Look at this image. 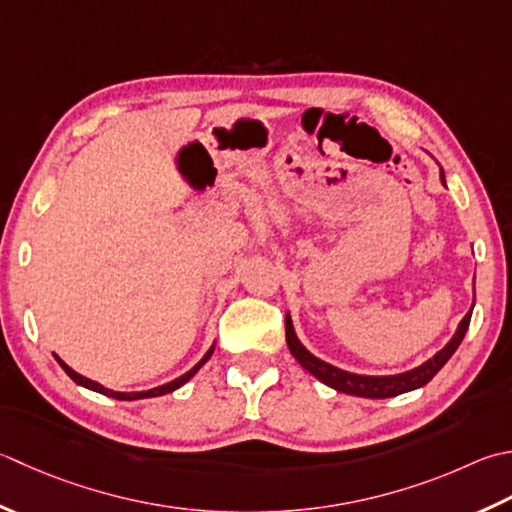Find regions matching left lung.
Instances as JSON below:
<instances>
[{"instance_id":"8db88e82","label":"left lung","mask_w":512,"mask_h":512,"mask_svg":"<svg viewBox=\"0 0 512 512\" xmlns=\"http://www.w3.org/2000/svg\"><path fill=\"white\" fill-rule=\"evenodd\" d=\"M439 177H442V182L446 184L444 170ZM473 306H475V299H473ZM470 315H473V308L468 310L466 317L459 322L455 335L450 337V342L442 350H439V353L426 359L424 364L404 370V373H397V375H359V373H350V370L337 368L333 364L324 362V359L315 357L302 342H299L295 326H293V319H290V313H286V344L290 348V355L297 359L299 366L306 368L308 373L317 377L322 384L339 390V393H346V395L366 397V399H388V397H397L402 393H410V390L426 386L430 379H433L439 370L444 368V364L450 357H453L459 344H462V339H464L468 324H470Z\"/></svg>"}]
</instances>
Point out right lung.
I'll list each match as a JSON object with an SVG mask.
<instances>
[{
	"label": "right lung",
	"mask_w": 512,
	"mask_h": 512,
	"mask_svg": "<svg viewBox=\"0 0 512 512\" xmlns=\"http://www.w3.org/2000/svg\"><path fill=\"white\" fill-rule=\"evenodd\" d=\"M213 353H215V344L210 346L208 350H206V355L199 359V362L188 370V373H184L182 377H177V379H173V382H168V384H162V386H157V388H148V390H135V393H122V390H113V388H106V386H102V384H97V382H93V379H88V377H84V375H79V373H75L73 368H70L64 359H59L55 353H53V357L57 359V364L64 368V373L73 379L75 384H79V386H84V388H88V390H95V393H102V395H106V397H113V399H122V402H135V399H146V397H159V395H168V393H173V390H177V388H182L190 377H195L197 375V370L202 368L210 357H213Z\"/></svg>",
	"instance_id": "right-lung-1"
}]
</instances>
